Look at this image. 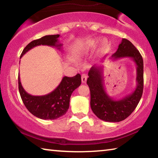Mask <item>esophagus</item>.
I'll return each mask as SVG.
<instances>
[{
    "label": "esophagus",
    "instance_id": "esophagus-1",
    "mask_svg": "<svg viewBox=\"0 0 158 158\" xmlns=\"http://www.w3.org/2000/svg\"><path fill=\"white\" fill-rule=\"evenodd\" d=\"M87 78H88L87 74H83L82 75H81V81H82V83H84V84H85V83L86 82Z\"/></svg>",
    "mask_w": 158,
    "mask_h": 158
}]
</instances>
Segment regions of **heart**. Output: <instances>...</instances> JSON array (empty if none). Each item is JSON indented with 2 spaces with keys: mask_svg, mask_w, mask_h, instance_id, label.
<instances>
[{
  "mask_svg": "<svg viewBox=\"0 0 158 158\" xmlns=\"http://www.w3.org/2000/svg\"><path fill=\"white\" fill-rule=\"evenodd\" d=\"M96 44H97V40H89L85 42L82 46L77 47L76 49L74 50V55L75 56V57L77 58H81L84 56V55L87 54L90 51H91L93 48L95 47ZM105 41H102L100 42V44L98 45L97 49L98 53H100L103 50V47L105 46Z\"/></svg>",
  "mask_w": 158,
  "mask_h": 158,
  "instance_id": "heart-1",
  "label": "heart"
}]
</instances>
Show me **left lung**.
Listing matches in <instances>:
<instances>
[{
  "label": "left lung",
  "mask_w": 158,
  "mask_h": 158,
  "mask_svg": "<svg viewBox=\"0 0 158 158\" xmlns=\"http://www.w3.org/2000/svg\"><path fill=\"white\" fill-rule=\"evenodd\" d=\"M114 60L130 58L137 65V86L131 94L116 100L106 93L104 86L103 66L93 65L89 72L87 84L90 92V107L99 118L106 122H120L130 116L137 107L143 89V61L141 53L130 41L122 39Z\"/></svg>",
  "instance_id": "left-lung-1"
}]
</instances>
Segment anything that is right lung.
I'll list each match as a JSON object with an SVG mask.
<instances>
[{"label": "right lung", "instance_id": "add662e5", "mask_svg": "<svg viewBox=\"0 0 158 158\" xmlns=\"http://www.w3.org/2000/svg\"><path fill=\"white\" fill-rule=\"evenodd\" d=\"M60 35H45L38 40L31 42L21 53L20 58L33 47L39 45L56 47L61 49L63 44L58 42ZM19 90L26 109L39 118L54 120L63 116L68 110L69 99L73 92L81 83V75L77 74L73 77H63L62 81L54 90L47 95L35 96L28 94L21 84L19 75L18 77Z\"/></svg>", "mask_w": 158, "mask_h": 158}]
</instances>
